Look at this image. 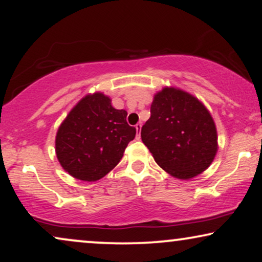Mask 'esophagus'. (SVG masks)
Returning <instances> with one entry per match:
<instances>
[{
    "mask_svg": "<svg viewBox=\"0 0 262 262\" xmlns=\"http://www.w3.org/2000/svg\"><path fill=\"white\" fill-rule=\"evenodd\" d=\"M141 128H142V124L136 125V130H137V139L141 138Z\"/></svg>",
    "mask_w": 262,
    "mask_h": 262,
    "instance_id": "1",
    "label": "esophagus"
}]
</instances>
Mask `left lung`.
Returning <instances> with one entry per match:
<instances>
[{
	"instance_id": "1",
	"label": "left lung",
	"mask_w": 262,
	"mask_h": 262,
	"mask_svg": "<svg viewBox=\"0 0 262 262\" xmlns=\"http://www.w3.org/2000/svg\"><path fill=\"white\" fill-rule=\"evenodd\" d=\"M150 113L141 137L163 170L189 180L209 168L218 149L217 130L198 99L166 87L154 96Z\"/></svg>"
}]
</instances>
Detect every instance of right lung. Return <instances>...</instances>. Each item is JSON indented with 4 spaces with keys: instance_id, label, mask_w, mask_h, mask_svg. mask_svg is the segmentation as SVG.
I'll return each instance as SVG.
<instances>
[{
    "instance_id": "add662e5",
    "label": "right lung",
    "mask_w": 262,
    "mask_h": 262,
    "mask_svg": "<svg viewBox=\"0 0 262 262\" xmlns=\"http://www.w3.org/2000/svg\"><path fill=\"white\" fill-rule=\"evenodd\" d=\"M126 116L102 93L82 98L56 135V155L63 169L83 181H96L110 173L136 136Z\"/></svg>"
}]
</instances>
